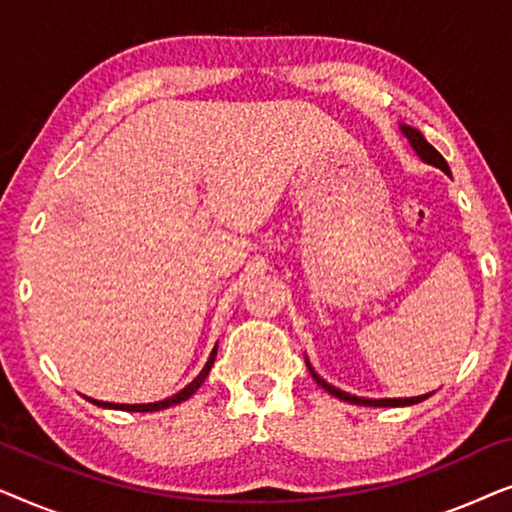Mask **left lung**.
<instances>
[{
	"label": "left lung",
	"instance_id": "obj_1",
	"mask_svg": "<svg viewBox=\"0 0 512 512\" xmlns=\"http://www.w3.org/2000/svg\"><path fill=\"white\" fill-rule=\"evenodd\" d=\"M403 132H405V137L410 139L412 149L417 151V156L422 158L424 163L436 165V167H440V170H443L445 174H450V167H447L445 158L440 156V153H438L436 149H433V146H431L429 142H426L422 132L415 130V128H408V125H403ZM307 368H310V373H312L314 380H317V384H321V387H324V389L328 391V394H333L335 398H340V401H347V403H354V405H368V408H401V405H415V403H422L424 398H429V396H431V394H424V396H415V398H380V401H370V398L349 396V394H345V391L335 389L333 384H328L326 380H321V377H319L317 373H314L310 363H307Z\"/></svg>",
	"mask_w": 512,
	"mask_h": 512
}]
</instances>
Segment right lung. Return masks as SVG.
I'll return each mask as SVG.
<instances>
[{
	"mask_svg": "<svg viewBox=\"0 0 512 512\" xmlns=\"http://www.w3.org/2000/svg\"><path fill=\"white\" fill-rule=\"evenodd\" d=\"M214 359H216V347H214V352L209 354V361H207V366L202 368V373L195 377V380L188 384V387H184L179 391V394H174V396H170V398H165V401H158V403H144V405H123V403H102V401H93V398H88V401H93L95 405H100V408H116V410H125V412H156V410H165V408H170V405H177V403H181V401H186V398H191L195 391L200 389V384L207 380V375H209V370H212V366H214Z\"/></svg>",
	"mask_w": 512,
	"mask_h": 512,
	"instance_id": "obj_1",
	"label": "right lung"
}]
</instances>
